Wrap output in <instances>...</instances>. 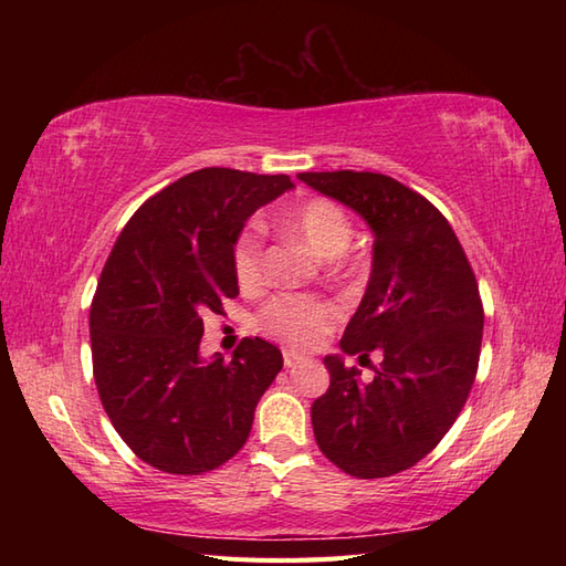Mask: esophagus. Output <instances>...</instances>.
Instances as JSON below:
<instances>
[{"instance_id":"esophagus-1","label":"esophagus","mask_w":566,"mask_h":566,"mask_svg":"<svg viewBox=\"0 0 566 566\" xmlns=\"http://www.w3.org/2000/svg\"><path fill=\"white\" fill-rule=\"evenodd\" d=\"M302 355H298V353H294V350H284V367L286 369H292V367H296L298 363H302Z\"/></svg>"}]
</instances>
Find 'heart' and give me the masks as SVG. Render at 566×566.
<instances>
[{"label":"heart","instance_id":"b5f03b06","mask_svg":"<svg viewBox=\"0 0 566 566\" xmlns=\"http://www.w3.org/2000/svg\"><path fill=\"white\" fill-rule=\"evenodd\" d=\"M284 233L302 240L321 258L340 255L345 245L350 243V219L343 207L331 199H308L302 207L280 216L274 221ZM233 270L240 290L258 292L264 282V250L262 240L255 231H245L238 238L233 250ZM340 311L328 298L286 294L274 298L262 311V326L274 338L290 343L298 350H311L321 343L335 323Z\"/></svg>","mask_w":566,"mask_h":566}]
</instances>
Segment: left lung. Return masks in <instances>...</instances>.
Segmentation results:
<instances>
[{
  "mask_svg": "<svg viewBox=\"0 0 566 566\" xmlns=\"http://www.w3.org/2000/svg\"><path fill=\"white\" fill-rule=\"evenodd\" d=\"M318 195L363 219L371 274L340 340L345 355H384L359 379L328 355L331 387L311 406L321 452L357 479L399 474L436 448L474 384L484 308L474 272L448 219L379 172H298Z\"/></svg>",
  "mask_w": 566,
  "mask_h": 566,
  "instance_id": "obj_1",
  "label": "left lung"
}]
</instances>
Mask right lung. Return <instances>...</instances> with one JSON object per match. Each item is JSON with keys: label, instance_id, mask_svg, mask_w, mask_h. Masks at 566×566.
Returning a JSON list of instances; mask_svg holds the SVG:
<instances>
[{"label": "right lung", "instance_id": "right-lung-1", "mask_svg": "<svg viewBox=\"0 0 566 566\" xmlns=\"http://www.w3.org/2000/svg\"><path fill=\"white\" fill-rule=\"evenodd\" d=\"M294 182L203 167L130 216L106 260L90 311L99 399L143 462L201 474L243 448L282 353L245 338L231 363L201 357L203 314L238 296L233 250L245 221Z\"/></svg>", "mask_w": 566, "mask_h": 566}]
</instances>
